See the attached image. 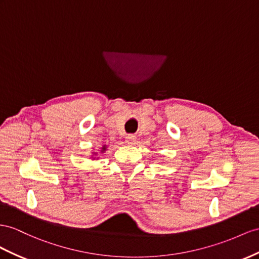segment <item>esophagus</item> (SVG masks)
<instances>
[{
  "instance_id": "1",
  "label": "esophagus",
  "mask_w": 259,
  "mask_h": 259,
  "mask_svg": "<svg viewBox=\"0 0 259 259\" xmlns=\"http://www.w3.org/2000/svg\"><path fill=\"white\" fill-rule=\"evenodd\" d=\"M136 136H134V135H128L127 137H125V143H128V144H132V143H135V141H136Z\"/></svg>"
}]
</instances>
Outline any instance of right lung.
<instances>
[{
  "label": "right lung",
  "mask_w": 259,
  "mask_h": 259,
  "mask_svg": "<svg viewBox=\"0 0 259 259\" xmlns=\"http://www.w3.org/2000/svg\"><path fill=\"white\" fill-rule=\"evenodd\" d=\"M105 150H106V145H104V147H103V148H102V152H104V151H105Z\"/></svg>",
  "instance_id": "1"
}]
</instances>
